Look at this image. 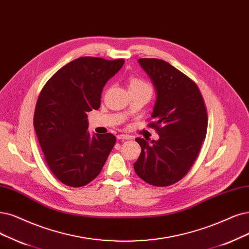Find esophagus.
Instances as JSON below:
<instances>
[{
	"instance_id": "obj_1",
	"label": "esophagus",
	"mask_w": 249,
	"mask_h": 249,
	"mask_svg": "<svg viewBox=\"0 0 249 249\" xmlns=\"http://www.w3.org/2000/svg\"><path fill=\"white\" fill-rule=\"evenodd\" d=\"M117 139L119 141H126V140H129L130 136L129 135H126V134H118L117 135Z\"/></svg>"
}]
</instances>
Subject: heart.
Listing matches in <instances>:
<instances>
[{
  "label": "heart",
  "mask_w": 249,
  "mask_h": 249,
  "mask_svg": "<svg viewBox=\"0 0 249 249\" xmlns=\"http://www.w3.org/2000/svg\"><path fill=\"white\" fill-rule=\"evenodd\" d=\"M128 87H129V90L131 89H136V90H146L151 92V86L146 83L145 81H143L142 79L140 78H135V77H131L129 79V83H128Z\"/></svg>",
  "instance_id": "b5f03b06"
}]
</instances>
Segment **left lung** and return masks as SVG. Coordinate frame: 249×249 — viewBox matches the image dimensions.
Instances as JSON below:
<instances>
[{
	"label": "left lung",
	"mask_w": 249,
	"mask_h": 249,
	"mask_svg": "<svg viewBox=\"0 0 249 249\" xmlns=\"http://www.w3.org/2000/svg\"><path fill=\"white\" fill-rule=\"evenodd\" d=\"M139 63L152 80L156 101L149 126L158 141L137 137L142 153L133 164L137 176L156 187H166L186 176L199 154L207 131V112L198 86L185 73L157 58Z\"/></svg>",
	"instance_id": "8db88e82"
}]
</instances>
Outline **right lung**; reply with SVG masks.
<instances>
[{
  "mask_svg": "<svg viewBox=\"0 0 249 249\" xmlns=\"http://www.w3.org/2000/svg\"><path fill=\"white\" fill-rule=\"evenodd\" d=\"M124 62L77 58L55 72L41 91L34 127L46 162L64 185L83 187L93 180L114 148L112 133H89L87 113L99 108L105 85Z\"/></svg>",
  "mask_w": 249,
  "mask_h": 249,
  "instance_id": "right-lung-1",
  "label": "right lung"
}]
</instances>
